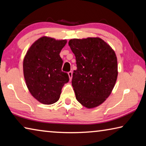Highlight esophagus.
Returning <instances> with one entry per match:
<instances>
[{"instance_id": "1", "label": "esophagus", "mask_w": 146, "mask_h": 146, "mask_svg": "<svg viewBox=\"0 0 146 146\" xmlns=\"http://www.w3.org/2000/svg\"><path fill=\"white\" fill-rule=\"evenodd\" d=\"M72 75H73V72L71 71H69L68 72V75H69V77H70V80H71V79H72Z\"/></svg>"}]
</instances>
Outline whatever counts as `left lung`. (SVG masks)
Masks as SVG:
<instances>
[{
  "mask_svg": "<svg viewBox=\"0 0 146 146\" xmlns=\"http://www.w3.org/2000/svg\"><path fill=\"white\" fill-rule=\"evenodd\" d=\"M77 69L71 83L76 98L87 108H93L106 100L114 88L118 75L115 51L100 38L71 39Z\"/></svg>",
  "mask_w": 146,
  "mask_h": 146,
  "instance_id": "8db88e82",
  "label": "left lung"
}]
</instances>
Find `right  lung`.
<instances>
[{"instance_id": "obj_1", "label": "right lung", "mask_w": 146, "mask_h": 146, "mask_svg": "<svg viewBox=\"0 0 146 146\" xmlns=\"http://www.w3.org/2000/svg\"><path fill=\"white\" fill-rule=\"evenodd\" d=\"M66 43V40L43 36L32 44L24 57L27 87L33 97L44 104L56 102L62 87L70 80L68 74L62 71L63 60L59 55Z\"/></svg>"}]
</instances>
